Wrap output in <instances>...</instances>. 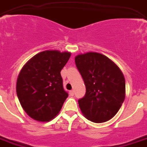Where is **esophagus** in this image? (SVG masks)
<instances>
[{"mask_svg":"<svg viewBox=\"0 0 147 147\" xmlns=\"http://www.w3.org/2000/svg\"><path fill=\"white\" fill-rule=\"evenodd\" d=\"M69 94H70V95H71V96H74V91H69Z\"/></svg>","mask_w":147,"mask_h":147,"instance_id":"34e87169","label":"esophagus"}]
</instances>
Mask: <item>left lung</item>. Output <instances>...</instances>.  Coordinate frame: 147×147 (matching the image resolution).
Here are the masks:
<instances>
[{"label": "left lung", "mask_w": 147, "mask_h": 147, "mask_svg": "<svg viewBox=\"0 0 147 147\" xmlns=\"http://www.w3.org/2000/svg\"><path fill=\"white\" fill-rule=\"evenodd\" d=\"M75 63L86 88L85 96L78 100L82 113L92 122L109 120L119 111L126 96L122 71L114 61L99 53L77 55Z\"/></svg>", "instance_id": "obj_1"}]
</instances>
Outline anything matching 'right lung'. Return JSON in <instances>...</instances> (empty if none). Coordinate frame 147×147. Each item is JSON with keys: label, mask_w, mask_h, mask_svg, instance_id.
<instances>
[{"label": "right lung", "mask_w": 147, "mask_h": 147, "mask_svg": "<svg viewBox=\"0 0 147 147\" xmlns=\"http://www.w3.org/2000/svg\"><path fill=\"white\" fill-rule=\"evenodd\" d=\"M70 52L45 51L24 65L18 76L16 92L21 106L34 120L47 122L61 110L68 94L64 90L61 69Z\"/></svg>", "instance_id": "obj_1"}]
</instances>
